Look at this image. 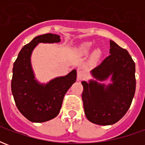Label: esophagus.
<instances>
[{"label":"esophagus","mask_w":145,"mask_h":145,"mask_svg":"<svg viewBox=\"0 0 145 145\" xmlns=\"http://www.w3.org/2000/svg\"><path fill=\"white\" fill-rule=\"evenodd\" d=\"M77 77H78V80H81V79L85 77V73H84V71H82V70H78V72H77Z\"/></svg>","instance_id":"34e87169"}]
</instances>
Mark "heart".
<instances>
[{
  "label": "heart",
  "mask_w": 145,
  "mask_h": 145,
  "mask_svg": "<svg viewBox=\"0 0 145 145\" xmlns=\"http://www.w3.org/2000/svg\"><path fill=\"white\" fill-rule=\"evenodd\" d=\"M90 46H91V45H90V43H88V42L84 43V44L81 46V51L83 52V53H87V52H88V50H89V49H90ZM99 52H95L94 54V55H93V58H94V59H96V58L99 57Z\"/></svg>",
  "instance_id": "1"
}]
</instances>
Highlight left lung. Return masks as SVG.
Masks as SVG:
<instances>
[{"instance_id": "obj_1", "label": "left lung", "mask_w": 145, "mask_h": 145, "mask_svg": "<svg viewBox=\"0 0 145 145\" xmlns=\"http://www.w3.org/2000/svg\"><path fill=\"white\" fill-rule=\"evenodd\" d=\"M109 55L91 71L94 78L103 81L112 75V84L82 82V101L88 120L98 125H111L127 112L136 89L135 63L127 50L110 40Z\"/></svg>"}]
</instances>
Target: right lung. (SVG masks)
I'll use <instances>...</instances> for the list:
<instances>
[{
  "label": "right lung",
  "instance_id": "1",
  "mask_svg": "<svg viewBox=\"0 0 145 145\" xmlns=\"http://www.w3.org/2000/svg\"><path fill=\"white\" fill-rule=\"evenodd\" d=\"M60 36L52 33L36 36L24 46L14 61L11 79V91L15 105L29 120L42 123L56 117L67 90L76 82L75 70L64 77L54 78L46 85H40L34 78L30 57L39 42H59Z\"/></svg>",
  "mask_w": 145,
  "mask_h": 145
}]
</instances>
